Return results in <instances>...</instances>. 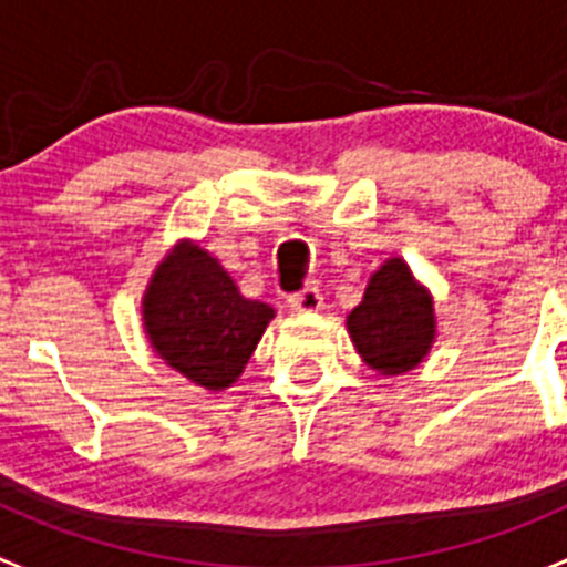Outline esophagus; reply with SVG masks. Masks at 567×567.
I'll use <instances>...</instances> for the list:
<instances>
[{
  "mask_svg": "<svg viewBox=\"0 0 567 567\" xmlns=\"http://www.w3.org/2000/svg\"><path fill=\"white\" fill-rule=\"evenodd\" d=\"M290 307H293L296 312H318L323 307V296H321V290L318 288H305V290H299V293H293L290 296Z\"/></svg>",
  "mask_w": 567,
  "mask_h": 567,
  "instance_id": "1",
  "label": "esophagus"
}]
</instances>
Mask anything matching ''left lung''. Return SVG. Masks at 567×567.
Listing matches in <instances>:
<instances>
[{"instance_id":"left-lung-1","label":"left lung","mask_w":567,"mask_h":567,"mask_svg":"<svg viewBox=\"0 0 567 567\" xmlns=\"http://www.w3.org/2000/svg\"><path fill=\"white\" fill-rule=\"evenodd\" d=\"M357 351L384 377L415 368L435 338V312L404 260L393 257L368 282L360 305L346 318Z\"/></svg>"}]
</instances>
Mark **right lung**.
<instances>
[{
    "instance_id": "obj_1",
    "label": "right lung",
    "mask_w": 567,
    "mask_h": 567,
    "mask_svg": "<svg viewBox=\"0 0 567 567\" xmlns=\"http://www.w3.org/2000/svg\"><path fill=\"white\" fill-rule=\"evenodd\" d=\"M274 310L238 293L199 246L183 244L152 277L144 321L157 354L207 390L229 388L249 362Z\"/></svg>"
}]
</instances>
